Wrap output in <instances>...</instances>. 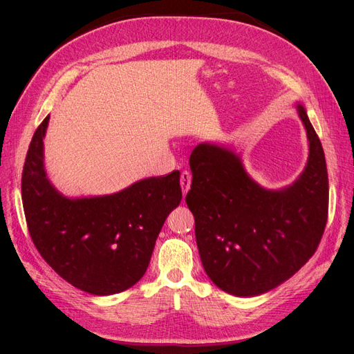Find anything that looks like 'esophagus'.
<instances>
[{
	"instance_id": "obj_1",
	"label": "esophagus",
	"mask_w": 354,
	"mask_h": 354,
	"mask_svg": "<svg viewBox=\"0 0 354 354\" xmlns=\"http://www.w3.org/2000/svg\"><path fill=\"white\" fill-rule=\"evenodd\" d=\"M180 185H181V190H183V195H186L192 185V174L189 171H183V173L180 174Z\"/></svg>"
}]
</instances>
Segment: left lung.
<instances>
[{
	"instance_id": "obj_1",
	"label": "left lung",
	"mask_w": 354,
	"mask_h": 354,
	"mask_svg": "<svg viewBox=\"0 0 354 354\" xmlns=\"http://www.w3.org/2000/svg\"><path fill=\"white\" fill-rule=\"evenodd\" d=\"M310 155L292 186L264 190L233 152L202 143L190 155L186 203L195 217L201 261L223 291L254 297L281 285L312 259L328 221L329 186L322 143L298 104Z\"/></svg>"
}]
</instances>
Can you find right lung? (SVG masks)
<instances>
[{
	"label": "right lung",
	"instance_id": "1",
	"mask_svg": "<svg viewBox=\"0 0 354 354\" xmlns=\"http://www.w3.org/2000/svg\"><path fill=\"white\" fill-rule=\"evenodd\" d=\"M48 120L32 137L22 173L30 239L51 269L75 288L93 295L122 292L143 277L162 224L178 207L180 173L145 178L109 196L63 198L42 164Z\"/></svg>",
	"mask_w": 354,
	"mask_h": 354
}]
</instances>
